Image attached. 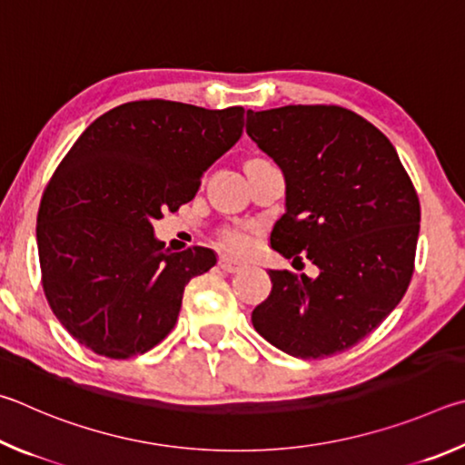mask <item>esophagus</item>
I'll return each mask as SVG.
<instances>
[{
	"instance_id": "1",
	"label": "esophagus",
	"mask_w": 465,
	"mask_h": 465,
	"mask_svg": "<svg viewBox=\"0 0 465 465\" xmlns=\"http://www.w3.org/2000/svg\"><path fill=\"white\" fill-rule=\"evenodd\" d=\"M218 267H220V270H223V272H226V273H237V272L242 270V267H245V263L239 262V259H234V257L220 255V257H218Z\"/></svg>"
}]
</instances>
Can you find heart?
Returning a JSON list of instances; mask_svg holds the SVG:
<instances>
[{"label":"heart","instance_id":"heart-1","mask_svg":"<svg viewBox=\"0 0 465 465\" xmlns=\"http://www.w3.org/2000/svg\"><path fill=\"white\" fill-rule=\"evenodd\" d=\"M253 234H255L253 224H234V226H224L218 237L224 249L234 251V253H245V251L253 245Z\"/></svg>","mask_w":465,"mask_h":465}]
</instances>
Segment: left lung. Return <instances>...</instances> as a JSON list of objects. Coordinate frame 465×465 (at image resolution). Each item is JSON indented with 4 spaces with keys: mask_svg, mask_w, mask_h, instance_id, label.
I'll return each mask as SVG.
<instances>
[{
    "mask_svg": "<svg viewBox=\"0 0 465 465\" xmlns=\"http://www.w3.org/2000/svg\"><path fill=\"white\" fill-rule=\"evenodd\" d=\"M247 134L286 175L272 247L321 270L316 280L270 270L273 288L251 314L253 327L300 360L347 351L406 294L420 226L417 190L392 143L341 105L249 110Z\"/></svg>",
    "mask_w": 465,
    "mask_h": 465,
    "instance_id": "1",
    "label": "left lung"
}]
</instances>
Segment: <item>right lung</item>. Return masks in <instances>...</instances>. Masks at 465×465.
<instances>
[{
  "label": "right lung",
  "mask_w": 465,
  "mask_h": 465,
  "mask_svg": "<svg viewBox=\"0 0 465 465\" xmlns=\"http://www.w3.org/2000/svg\"><path fill=\"white\" fill-rule=\"evenodd\" d=\"M245 108L128 102L94 120L45 187L36 241L48 306L94 353L130 360L175 327L210 249L169 253L153 220L193 200L202 173L239 141Z\"/></svg>",
  "instance_id": "add662e5"
}]
</instances>
